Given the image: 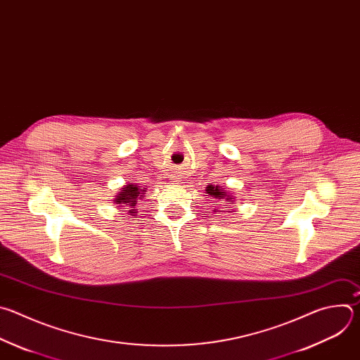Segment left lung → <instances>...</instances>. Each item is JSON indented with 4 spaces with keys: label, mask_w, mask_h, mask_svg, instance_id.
Segmentation results:
<instances>
[{
    "label": "left lung",
    "mask_w": 360,
    "mask_h": 360,
    "mask_svg": "<svg viewBox=\"0 0 360 360\" xmlns=\"http://www.w3.org/2000/svg\"><path fill=\"white\" fill-rule=\"evenodd\" d=\"M205 193L211 197V198H215V200H219V201H234L233 200V195H229V193L223 188V187H220V186H212V184H210L207 188H205ZM229 204H234V202H229ZM231 210H233V207L231 205H226V207H220V208H214V211H217V212H231Z\"/></svg>",
    "instance_id": "1"
}]
</instances>
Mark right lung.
Masks as SVG:
<instances>
[{
	"mask_svg": "<svg viewBox=\"0 0 360 360\" xmlns=\"http://www.w3.org/2000/svg\"><path fill=\"white\" fill-rule=\"evenodd\" d=\"M146 190L140 188V186L137 184H133V183H129L127 186H124L122 188V191L116 195V198L113 200V202H116L119 207H123L122 204H124V207L127 208V214L129 215H133V217H136L137 214V204L140 202V200L145 197L143 194H145Z\"/></svg>",
	"mask_w": 360,
	"mask_h": 360,
	"instance_id": "1",
	"label": "right lung"
}]
</instances>
